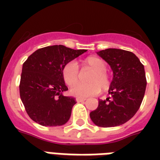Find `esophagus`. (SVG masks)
Returning a JSON list of instances; mask_svg holds the SVG:
<instances>
[{
	"label": "esophagus",
	"instance_id": "obj_1",
	"mask_svg": "<svg viewBox=\"0 0 160 160\" xmlns=\"http://www.w3.org/2000/svg\"><path fill=\"white\" fill-rule=\"evenodd\" d=\"M77 102H84L86 101V98H76Z\"/></svg>",
	"mask_w": 160,
	"mask_h": 160
}]
</instances>
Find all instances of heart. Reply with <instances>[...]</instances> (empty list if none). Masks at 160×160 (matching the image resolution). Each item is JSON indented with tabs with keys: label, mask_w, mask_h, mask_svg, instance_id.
Returning <instances> with one entry per match:
<instances>
[{
	"label": "heart",
	"mask_w": 160,
	"mask_h": 160,
	"mask_svg": "<svg viewBox=\"0 0 160 160\" xmlns=\"http://www.w3.org/2000/svg\"><path fill=\"white\" fill-rule=\"evenodd\" d=\"M107 65L104 60L96 56H89L81 62V68L88 69L92 73L87 77L88 83H77L80 80V73L74 62H69L63 67L62 78L67 86L71 87L70 93L77 98H87L99 92L100 88L107 91L111 85L109 74L106 72Z\"/></svg>",
	"instance_id": "obj_1"
}]
</instances>
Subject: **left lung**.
<instances>
[{
	"mask_svg": "<svg viewBox=\"0 0 160 160\" xmlns=\"http://www.w3.org/2000/svg\"><path fill=\"white\" fill-rule=\"evenodd\" d=\"M97 54L113 71L109 88L111 98L98 100L90 118L99 127L119 126L134 117L143 100L147 87L144 66L134 53L123 49H106Z\"/></svg>",
	"mask_w": 160,
	"mask_h": 160,
	"instance_id": "8db88e82",
	"label": "left lung"
}]
</instances>
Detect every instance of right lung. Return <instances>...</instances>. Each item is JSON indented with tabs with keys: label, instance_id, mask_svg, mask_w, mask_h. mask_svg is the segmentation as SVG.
<instances>
[{
	"label": "right lung",
	"instance_id": "right-lung-1",
	"mask_svg": "<svg viewBox=\"0 0 160 160\" xmlns=\"http://www.w3.org/2000/svg\"><path fill=\"white\" fill-rule=\"evenodd\" d=\"M87 51L64 45L38 49L24 62L19 94L31 119L42 126H61L69 120L76 104L73 97L62 94L68 91L62 78L63 67Z\"/></svg>",
	"mask_w": 160,
	"mask_h": 160
}]
</instances>
